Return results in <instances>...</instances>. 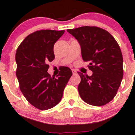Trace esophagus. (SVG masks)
Instances as JSON below:
<instances>
[{"label": "esophagus", "instance_id": "obj_1", "mask_svg": "<svg viewBox=\"0 0 135 135\" xmlns=\"http://www.w3.org/2000/svg\"><path fill=\"white\" fill-rule=\"evenodd\" d=\"M72 72H73V74H76V70H75V69H72Z\"/></svg>", "mask_w": 135, "mask_h": 135}]
</instances>
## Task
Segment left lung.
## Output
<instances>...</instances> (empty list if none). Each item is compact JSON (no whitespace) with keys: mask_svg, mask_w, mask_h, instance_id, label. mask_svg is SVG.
Here are the masks:
<instances>
[{"mask_svg":"<svg viewBox=\"0 0 135 135\" xmlns=\"http://www.w3.org/2000/svg\"><path fill=\"white\" fill-rule=\"evenodd\" d=\"M81 48L82 58L89 62L90 76L79 72L80 83L79 94L85 103L103 106L111 101L123 77V55L114 38L106 30L97 26H85L68 29Z\"/></svg>","mask_w":135,"mask_h":135,"instance_id":"left-lung-1","label":"left lung"}]
</instances>
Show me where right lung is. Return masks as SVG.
<instances>
[{"label": "right lung", "mask_w": 135, "mask_h": 135, "mask_svg": "<svg viewBox=\"0 0 135 135\" xmlns=\"http://www.w3.org/2000/svg\"><path fill=\"white\" fill-rule=\"evenodd\" d=\"M65 31L41 30L28 35L16 50V75L21 92L28 103L40 110L59 104L73 75L65 67L56 77L48 73L49 62L55 59L53 47Z\"/></svg>", "instance_id": "add662e5"}]
</instances>
